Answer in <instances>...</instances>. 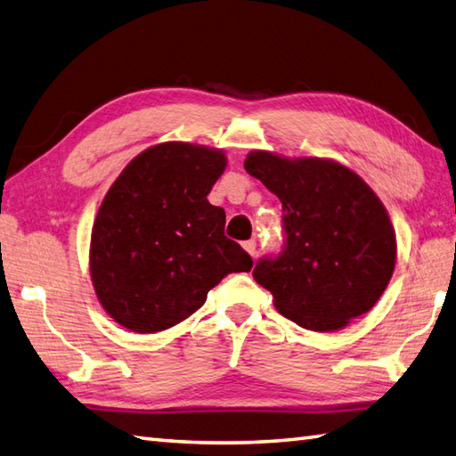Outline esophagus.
Here are the masks:
<instances>
[{
	"instance_id": "obj_1",
	"label": "esophagus",
	"mask_w": 456,
	"mask_h": 456,
	"mask_svg": "<svg viewBox=\"0 0 456 456\" xmlns=\"http://www.w3.org/2000/svg\"><path fill=\"white\" fill-rule=\"evenodd\" d=\"M243 248L245 251L251 255V256H256V240L255 239H251V240H245L243 243Z\"/></svg>"
}]
</instances>
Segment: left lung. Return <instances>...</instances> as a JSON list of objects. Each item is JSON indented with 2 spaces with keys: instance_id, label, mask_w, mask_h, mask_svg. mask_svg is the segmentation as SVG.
Returning a JSON list of instances; mask_svg holds the SVG:
<instances>
[{
  "instance_id": "left-lung-1",
  "label": "left lung",
  "mask_w": 456,
  "mask_h": 456,
  "mask_svg": "<svg viewBox=\"0 0 456 456\" xmlns=\"http://www.w3.org/2000/svg\"><path fill=\"white\" fill-rule=\"evenodd\" d=\"M245 169L282 203L284 247L255 265L282 316L334 332L370 312L395 269V231L376 193L332 159L251 151Z\"/></svg>"
}]
</instances>
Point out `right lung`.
I'll list each match as a JSON object with an SVG mask.
<instances>
[{
    "instance_id": "1",
    "label": "right lung",
    "mask_w": 456,
    "mask_h": 456,
    "mask_svg": "<svg viewBox=\"0 0 456 456\" xmlns=\"http://www.w3.org/2000/svg\"><path fill=\"white\" fill-rule=\"evenodd\" d=\"M225 154L185 142L142 151L104 195L91 237V276L120 326L154 334L180 324L229 273L253 258L225 237V211L208 201Z\"/></svg>"
}]
</instances>
